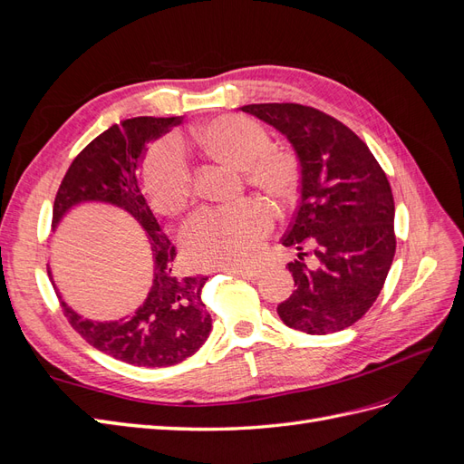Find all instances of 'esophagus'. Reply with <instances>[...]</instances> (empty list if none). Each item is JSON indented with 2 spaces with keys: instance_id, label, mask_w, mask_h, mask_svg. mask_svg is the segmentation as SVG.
<instances>
[{
  "instance_id": "34e87169",
  "label": "esophagus",
  "mask_w": 464,
  "mask_h": 464,
  "mask_svg": "<svg viewBox=\"0 0 464 464\" xmlns=\"http://www.w3.org/2000/svg\"><path fill=\"white\" fill-rule=\"evenodd\" d=\"M222 271L237 275V276H242L246 280H257L259 278V271H256V269H222Z\"/></svg>"
}]
</instances>
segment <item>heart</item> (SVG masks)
Listing matches in <instances>:
<instances>
[{"label": "heart", "mask_w": 464, "mask_h": 464, "mask_svg": "<svg viewBox=\"0 0 464 464\" xmlns=\"http://www.w3.org/2000/svg\"><path fill=\"white\" fill-rule=\"evenodd\" d=\"M210 160L242 170L251 188L273 199H288L300 181V160L290 149L271 145L261 123L224 114L203 123L193 135ZM143 189L162 215H178L191 199V172L184 152L172 139H160L141 164ZM273 224L271 208L244 201L227 208H203L181 230L188 261L195 269H240L259 254Z\"/></svg>", "instance_id": "obj_1"}]
</instances>
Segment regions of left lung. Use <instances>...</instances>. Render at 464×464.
<instances>
[{
    "label": "left lung",
    "mask_w": 464,
    "mask_h": 464,
    "mask_svg": "<svg viewBox=\"0 0 464 464\" xmlns=\"http://www.w3.org/2000/svg\"><path fill=\"white\" fill-rule=\"evenodd\" d=\"M283 133L300 160V205L283 246L296 290L278 304L285 325L307 334L343 331L366 314L395 257V201L368 145L325 111L302 104H247ZM312 246L316 263H303Z\"/></svg>",
    "instance_id": "8db88e82"
}]
</instances>
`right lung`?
I'll return each instance as SVG.
<instances>
[{
  "label": "right lung",
  "mask_w": 464,
  "mask_h": 464,
  "mask_svg": "<svg viewBox=\"0 0 464 464\" xmlns=\"http://www.w3.org/2000/svg\"><path fill=\"white\" fill-rule=\"evenodd\" d=\"M178 123L179 116H141L111 125L77 154L53 201V228L81 203H108L130 213L147 232L154 263L152 285L133 315L91 321L60 296L63 315L82 339L101 353L139 368H166L184 362L205 344L213 327L201 302L207 276L176 273V246L150 210L139 178L147 143ZM48 276L52 278L50 269Z\"/></svg>",
  "instance_id": "right-lung-1"
}]
</instances>
